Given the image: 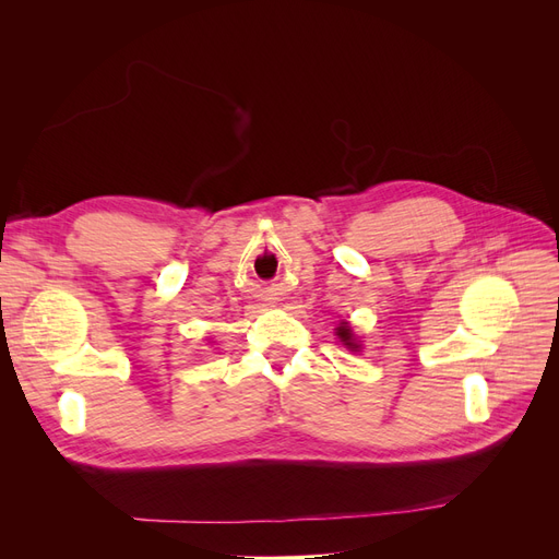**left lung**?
<instances>
[{"label":"left lung","mask_w":559,"mask_h":559,"mask_svg":"<svg viewBox=\"0 0 559 559\" xmlns=\"http://www.w3.org/2000/svg\"><path fill=\"white\" fill-rule=\"evenodd\" d=\"M337 335H341V341L349 347V349H357L359 345L354 343V337H352V331H349V326H347V321H343L341 326H337Z\"/></svg>","instance_id":"1"}]
</instances>
